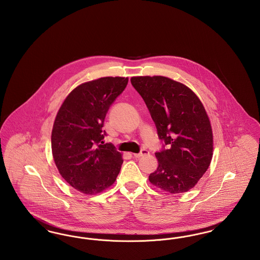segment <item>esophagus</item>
Masks as SVG:
<instances>
[{"label": "esophagus", "instance_id": "1", "mask_svg": "<svg viewBox=\"0 0 260 260\" xmlns=\"http://www.w3.org/2000/svg\"><path fill=\"white\" fill-rule=\"evenodd\" d=\"M149 151L148 150H142L140 153H137V154H134V156L136 157V158H140V157H143V156H145V155H148Z\"/></svg>", "mask_w": 260, "mask_h": 260}]
</instances>
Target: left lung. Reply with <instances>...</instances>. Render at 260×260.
I'll return each mask as SVG.
<instances>
[{
    "mask_svg": "<svg viewBox=\"0 0 260 260\" xmlns=\"http://www.w3.org/2000/svg\"><path fill=\"white\" fill-rule=\"evenodd\" d=\"M131 82L168 145L155 154L159 166L149 181L171 194L189 191L209 169L213 154L212 129L203 103L191 88L168 77L137 76Z\"/></svg>",
    "mask_w": 260,
    "mask_h": 260,
    "instance_id": "obj_1",
    "label": "left lung"
}]
</instances>
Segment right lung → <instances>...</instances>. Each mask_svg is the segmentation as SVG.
<instances>
[{"instance_id":"right-lung-1","label":"right lung","mask_w":260,"mask_h":260,"mask_svg":"<svg viewBox=\"0 0 260 260\" xmlns=\"http://www.w3.org/2000/svg\"><path fill=\"white\" fill-rule=\"evenodd\" d=\"M128 78L103 77L81 84L67 95L51 132L55 166L67 183L94 195L116 181L123 158L111 143L103 144L104 119Z\"/></svg>"}]
</instances>
